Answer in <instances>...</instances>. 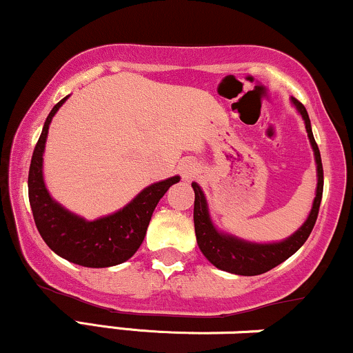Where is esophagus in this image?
Returning <instances> with one entry per match:
<instances>
[{
    "instance_id": "1",
    "label": "esophagus",
    "mask_w": 353,
    "mask_h": 353,
    "mask_svg": "<svg viewBox=\"0 0 353 353\" xmlns=\"http://www.w3.org/2000/svg\"><path fill=\"white\" fill-rule=\"evenodd\" d=\"M180 173L183 180H192V178L198 173V165L193 160H185L180 165Z\"/></svg>"
}]
</instances>
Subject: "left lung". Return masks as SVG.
<instances>
[{
    "instance_id": "left-lung-1",
    "label": "left lung",
    "mask_w": 353,
    "mask_h": 353,
    "mask_svg": "<svg viewBox=\"0 0 353 353\" xmlns=\"http://www.w3.org/2000/svg\"><path fill=\"white\" fill-rule=\"evenodd\" d=\"M292 102L297 107V110L301 112L302 119H304L305 130H307L317 163V193L307 221L291 238L285 239V241L272 244H252L241 241V239L221 234L214 230V226L211 225L208 208H206V200L203 196L201 188L196 183H192L194 190L193 221L198 246H200L205 258L218 269H223V271L233 272V274L239 276L263 274V272L271 271L277 264L284 263L285 259L291 258L294 252L307 241L309 234L312 233V228L316 225L319 216V208H321L322 192H324V168H322L321 152H319V147L312 135V128H310L307 110H305V107L297 99L292 97Z\"/></svg>"
}]
</instances>
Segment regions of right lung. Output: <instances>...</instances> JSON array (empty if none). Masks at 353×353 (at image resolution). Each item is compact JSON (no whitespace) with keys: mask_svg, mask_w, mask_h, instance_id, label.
<instances>
[{"mask_svg":"<svg viewBox=\"0 0 353 353\" xmlns=\"http://www.w3.org/2000/svg\"><path fill=\"white\" fill-rule=\"evenodd\" d=\"M65 99L68 97L57 102L49 112L32 152L28 176L32 216L41 238L61 258L85 268L115 266L135 254L147 233L153 210L170 186L180 181V176L147 186L125 208L110 216L85 221L69 213L49 196L43 180V152L49 123Z\"/></svg>","mask_w":353,"mask_h":353,"instance_id":"obj_1","label":"right lung"}]
</instances>
